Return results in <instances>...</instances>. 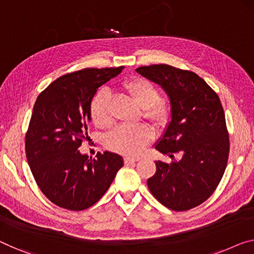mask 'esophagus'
<instances>
[{"label":"esophagus","mask_w":254,"mask_h":254,"mask_svg":"<svg viewBox=\"0 0 254 254\" xmlns=\"http://www.w3.org/2000/svg\"><path fill=\"white\" fill-rule=\"evenodd\" d=\"M140 157H134V156H126L124 157V162L126 163H131V162H138Z\"/></svg>","instance_id":"1"}]
</instances>
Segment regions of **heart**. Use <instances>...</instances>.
I'll return each mask as SVG.
<instances>
[{
	"mask_svg": "<svg viewBox=\"0 0 254 254\" xmlns=\"http://www.w3.org/2000/svg\"><path fill=\"white\" fill-rule=\"evenodd\" d=\"M124 90L130 94L132 99L143 109V116L156 124L164 123L169 117V106L160 100V92L153 83L146 78H133L124 84ZM111 94L108 91L100 90L94 94L91 101V117L93 123L99 127H108L112 123ZM153 132L150 127L140 126L128 127L120 126L115 127L106 138L108 148L123 154H139L147 146Z\"/></svg>",
	"mask_w": 254,
	"mask_h": 254,
	"instance_id": "heart-1",
	"label": "heart"
}]
</instances>
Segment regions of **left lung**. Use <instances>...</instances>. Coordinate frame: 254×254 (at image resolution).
Segmentation results:
<instances>
[{"label":"left lung","mask_w":254,"mask_h":254,"mask_svg":"<svg viewBox=\"0 0 254 254\" xmlns=\"http://www.w3.org/2000/svg\"><path fill=\"white\" fill-rule=\"evenodd\" d=\"M138 74L168 94L170 120L155 148L180 160L156 161L147 180L151 194L168 209L187 211L206 200L220 183L229 154L225 113L218 94L192 71L169 65L142 66Z\"/></svg>","instance_id":"1"}]
</instances>
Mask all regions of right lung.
<instances>
[{
  "label": "right lung",
  "instance_id": "add662e5",
  "mask_svg": "<svg viewBox=\"0 0 254 254\" xmlns=\"http://www.w3.org/2000/svg\"><path fill=\"white\" fill-rule=\"evenodd\" d=\"M123 68H85L64 75L37 97L26 156L36 184L56 205L71 211L92 206L123 166L119 154L105 151L92 160L78 150L88 138L92 98Z\"/></svg>",
  "mask_w": 254,
  "mask_h": 254
}]
</instances>
